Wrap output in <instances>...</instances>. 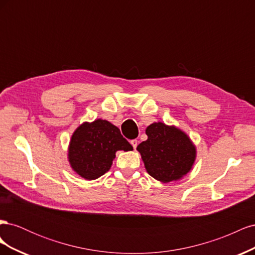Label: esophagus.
Here are the masks:
<instances>
[{
  "mask_svg": "<svg viewBox=\"0 0 255 255\" xmlns=\"http://www.w3.org/2000/svg\"><path fill=\"white\" fill-rule=\"evenodd\" d=\"M137 143H138V141H137L136 139H132V140H130V144H132V145H133V148H134V149H136V146H137Z\"/></svg>",
  "mask_w": 255,
  "mask_h": 255,
  "instance_id": "34e87169",
  "label": "esophagus"
}]
</instances>
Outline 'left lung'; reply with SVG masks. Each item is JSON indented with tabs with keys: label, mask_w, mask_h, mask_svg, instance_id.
<instances>
[{
	"label": "left lung",
	"mask_w": 255,
	"mask_h": 255,
	"mask_svg": "<svg viewBox=\"0 0 255 255\" xmlns=\"http://www.w3.org/2000/svg\"><path fill=\"white\" fill-rule=\"evenodd\" d=\"M148 139L138 144L145 170L154 179L169 183L186 175L196 160V146L183 130L163 122L145 129Z\"/></svg>",
	"instance_id": "left-lung-1"
}]
</instances>
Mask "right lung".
I'll use <instances>...</instances> for the list:
<instances>
[{"mask_svg":"<svg viewBox=\"0 0 255 255\" xmlns=\"http://www.w3.org/2000/svg\"><path fill=\"white\" fill-rule=\"evenodd\" d=\"M132 151L133 146L120 129L107 120L84 122L74 130L68 149L73 171L85 180H96L110 170L116 152Z\"/></svg>","mask_w":255,"mask_h":255,"instance_id":"add662e5","label":"right lung"}]
</instances>
